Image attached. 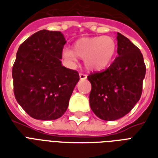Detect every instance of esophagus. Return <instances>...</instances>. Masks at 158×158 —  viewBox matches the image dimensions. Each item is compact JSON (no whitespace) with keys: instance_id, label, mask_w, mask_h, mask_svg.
Segmentation results:
<instances>
[{"instance_id":"34e87169","label":"esophagus","mask_w":158,"mask_h":158,"mask_svg":"<svg viewBox=\"0 0 158 158\" xmlns=\"http://www.w3.org/2000/svg\"><path fill=\"white\" fill-rule=\"evenodd\" d=\"M79 78L80 79H85L87 78V74L84 73H79Z\"/></svg>"}]
</instances>
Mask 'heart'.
I'll return each mask as SVG.
<instances>
[{"label":"heart","instance_id":"obj_1","mask_svg":"<svg viewBox=\"0 0 158 158\" xmlns=\"http://www.w3.org/2000/svg\"><path fill=\"white\" fill-rule=\"evenodd\" d=\"M116 51L117 43L113 37L96 36L78 40L73 49L62 50V56L72 65L77 63L79 56L84 58L88 69L101 70L112 62Z\"/></svg>","mask_w":158,"mask_h":158}]
</instances>
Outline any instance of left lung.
I'll return each instance as SVG.
<instances>
[{"label": "left lung", "mask_w": 158, "mask_h": 158, "mask_svg": "<svg viewBox=\"0 0 158 158\" xmlns=\"http://www.w3.org/2000/svg\"><path fill=\"white\" fill-rule=\"evenodd\" d=\"M118 56L108 69L91 73L89 105L93 113L106 121L118 119L132 110L142 94L146 65L139 49L118 33Z\"/></svg>", "instance_id": "left-lung-1"}]
</instances>
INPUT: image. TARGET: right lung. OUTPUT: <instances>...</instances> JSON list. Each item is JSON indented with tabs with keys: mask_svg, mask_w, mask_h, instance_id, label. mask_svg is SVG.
Listing matches in <instances>:
<instances>
[{
	"mask_svg": "<svg viewBox=\"0 0 158 158\" xmlns=\"http://www.w3.org/2000/svg\"><path fill=\"white\" fill-rule=\"evenodd\" d=\"M65 44L60 31L43 29L18 50L12 73L13 92L19 105L34 118L55 120L69 106L79 75L62 65Z\"/></svg>",
	"mask_w": 158,
	"mask_h": 158,
	"instance_id": "obj_1",
	"label": "right lung"
}]
</instances>
